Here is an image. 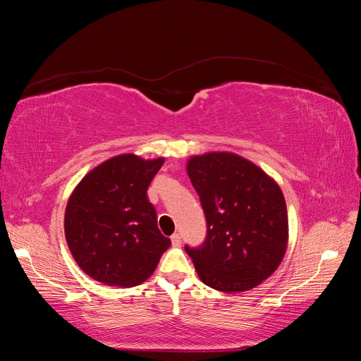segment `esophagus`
Wrapping results in <instances>:
<instances>
[{
	"label": "esophagus",
	"instance_id": "34e87169",
	"mask_svg": "<svg viewBox=\"0 0 361 361\" xmlns=\"http://www.w3.org/2000/svg\"><path fill=\"white\" fill-rule=\"evenodd\" d=\"M180 243H182L180 235H179V233H173V235H171V244H173L174 247H179Z\"/></svg>",
	"mask_w": 361,
	"mask_h": 361
}]
</instances>
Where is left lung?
I'll return each instance as SVG.
<instances>
[{"label": "left lung", "instance_id": "obj_1", "mask_svg": "<svg viewBox=\"0 0 361 361\" xmlns=\"http://www.w3.org/2000/svg\"><path fill=\"white\" fill-rule=\"evenodd\" d=\"M187 171L206 216V239L185 247L206 286L226 293L259 286L285 257V195L277 182L232 152L191 157Z\"/></svg>", "mask_w": 361, "mask_h": 361}]
</instances>
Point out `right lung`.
<instances>
[{
    "mask_svg": "<svg viewBox=\"0 0 361 361\" xmlns=\"http://www.w3.org/2000/svg\"><path fill=\"white\" fill-rule=\"evenodd\" d=\"M162 164L164 158L117 155L87 173L71 194L64 235L75 262L93 280L140 285L170 247L146 194Z\"/></svg>",
    "mask_w": 361,
    "mask_h": 361,
    "instance_id": "obj_1",
    "label": "right lung"
}]
</instances>
